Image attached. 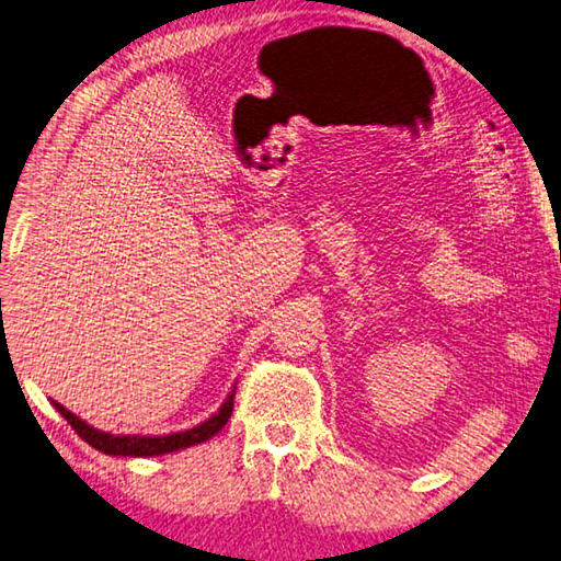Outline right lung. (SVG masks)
Here are the masks:
<instances>
[{
    "label": "right lung",
    "mask_w": 561,
    "mask_h": 561,
    "mask_svg": "<svg viewBox=\"0 0 561 561\" xmlns=\"http://www.w3.org/2000/svg\"><path fill=\"white\" fill-rule=\"evenodd\" d=\"M53 405H56L60 415L70 422V427L76 430L90 447H94L102 454H114V457H158V454H171L215 437L217 432L227 425L231 417V410H234V390H231L229 398L225 400V405H221L209 420L199 422V425L193 430L175 432V435H163V437L110 435V432H100L90 427L88 422L80 420L78 415H72L68 408H62L60 403H56V400H53Z\"/></svg>",
    "instance_id": "add662e5"
}]
</instances>
